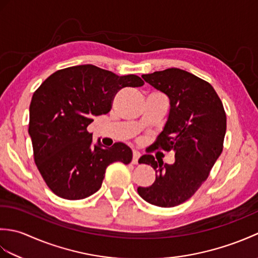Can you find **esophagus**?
<instances>
[{
    "instance_id": "obj_1",
    "label": "esophagus",
    "mask_w": 258,
    "mask_h": 258,
    "mask_svg": "<svg viewBox=\"0 0 258 258\" xmlns=\"http://www.w3.org/2000/svg\"><path fill=\"white\" fill-rule=\"evenodd\" d=\"M141 157V153L139 151H133V160H132V163L133 164H138L139 163V158Z\"/></svg>"
}]
</instances>
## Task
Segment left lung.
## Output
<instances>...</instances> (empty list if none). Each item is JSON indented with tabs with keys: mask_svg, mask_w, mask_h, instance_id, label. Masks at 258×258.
Returning a JSON list of instances; mask_svg holds the SVG:
<instances>
[{
	"mask_svg": "<svg viewBox=\"0 0 258 258\" xmlns=\"http://www.w3.org/2000/svg\"><path fill=\"white\" fill-rule=\"evenodd\" d=\"M142 78L169 98L167 122L153 147L174 151L175 162L157 163L151 154L142 156L139 163L154 168L156 178L138 191L150 204L174 207L195 194L222 154L226 114L213 86L184 70L172 68Z\"/></svg>",
	"mask_w": 258,
	"mask_h": 258,
	"instance_id": "1",
	"label": "left lung"
}]
</instances>
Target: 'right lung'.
<instances>
[{"instance_id": "right-lung-1", "label": "right lung", "mask_w": 258, "mask_h": 258, "mask_svg": "<svg viewBox=\"0 0 258 258\" xmlns=\"http://www.w3.org/2000/svg\"><path fill=\"white\" fill-rule=\"evenodd\" d=\"M143 84L138 75L118 76L85 64L56 71L34 92L29 134L36 166L54 194L83 200L101 188L109 164L131 163L127 145L104 149L100 140L93 145L87 127L94 116L111 111L119 90Z\"/></svg>"}]
</instances>
